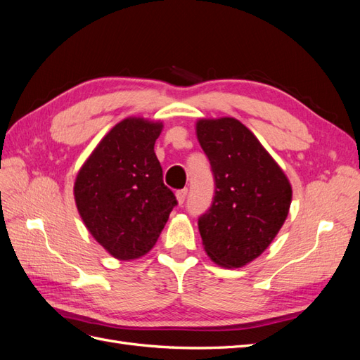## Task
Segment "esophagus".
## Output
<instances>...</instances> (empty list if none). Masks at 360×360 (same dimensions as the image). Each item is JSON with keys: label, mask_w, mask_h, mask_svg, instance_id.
<instances>
[{"label": "esophagus", "mask_w": 360, "mask_h": 360, "mask_svg": "<svg viewBox=\"0 0 360 360\" xmlns=\"http://www.w3.org/2000/svg\"><path fill=\"white\" fill-rule=\"evenodd\" d=\"M176 197H177L179 204H183L184 201H186V197H188V188H184V189L177 191V192H176Z\"/></svg>", "instance_id": "34e87169"}]
</instances>
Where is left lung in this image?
I'll use <instances>...</instances> for the list:
<instances>
[{
	"instance_id": "1",
	"label": "left lung",
	"mask_w": 360,
	"mask_h": 360,
	"mask_svg": "<svg viewBox=\"0 0 360 360\" xmlns=\"http://www.w3.org/2000/svg\"><path fill=\"white\" fill-rule=\"evenodd\" d=\"M197 136L214 179L210 209L198 217L204 249L216 264L242 267L263 254L284 225L291 184L238 120H200Z\"/></svg>"
}]
</instances>
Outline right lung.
<instances>
[{
	"instance_id": "add662e5",
	"label": "right lung",
	"mask_w": 360,
	"mask_h": 360,
	"mask_svg": "<svg viewBox=\"0 0 360 360\" xmlns=\"http://www.w3.org/2000/svg\"><path fill=\"white\" fill-rule=\"evenodd\" d=\"M160 132L162 123L123 120L94 148L75 181L85 226L118 259L146 255L177 205L155 153Z\"/></svg>"
}]
</instances>
